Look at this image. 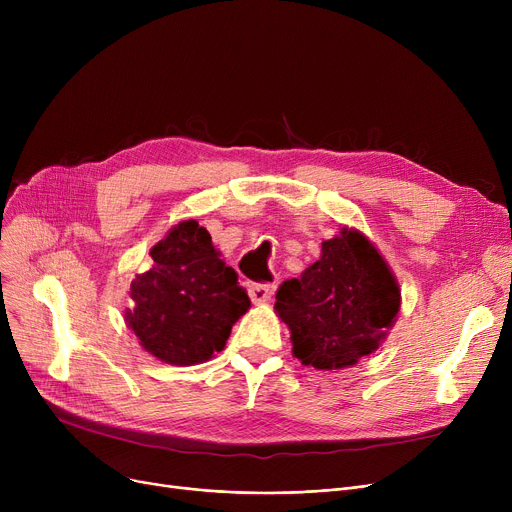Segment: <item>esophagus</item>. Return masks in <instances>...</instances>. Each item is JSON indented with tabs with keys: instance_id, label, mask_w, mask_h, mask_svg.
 <instances>
[{
	"instance_id": "34e87169",
	"label": "esophagus",
	"mask_w": 512,
	"mask_h": 512,
	"mask_svg": "<svg viewBox=\"0 0 512 512\" xmlns=\"http://www.w3.org/2000/svg\"><path fill=\"white\" fill-rule=\"evenodd\" d=\"M274 284H251L249 286V297L253 303H267L274 297Z\"/></svg>"
}]
</instances>
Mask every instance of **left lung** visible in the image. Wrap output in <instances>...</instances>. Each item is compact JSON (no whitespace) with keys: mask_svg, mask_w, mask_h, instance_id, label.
I'll list each match as a JSON object with an SVG mask.
<instances>
[{"mask_svg":"<svg viewBox=\"0 0 512 512\" xmlns=\"http://www.w3.org/2000/svg\"><path fill=\"white\" fill-rule=\"evenodd\" d=\"M276 315L290 330L292 355L321 371L375 353L400 311V286L378 247L357 228L321 242L319 259L276 292Z\"/></svg>","mask_w":512,"mask_h":512,"instance_id":"obj_1","label":"left lung"}]
</instances>
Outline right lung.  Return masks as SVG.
Segmentation results:
<instances>
[{"instance_id":"1","label":"right lung","mask_w":512,"mask_h":512,"mask_svg":"<svg viewBox=\"0 0 512 512\" xmlns=\"http://www.w3.org/2000/svg\"><path fill=\"white\" fill-rule=\"evenodd\" d=\"M153 267L130 284L126 326L161 363L199 365L224 351L232 326L251 307L238 276L197 220L168 230L151 249Z\"/></svg>"}]
</instances>
